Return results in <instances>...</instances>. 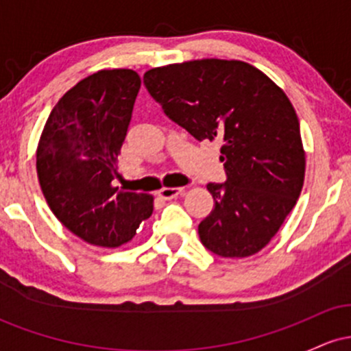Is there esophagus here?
Instances as JSON below:
<instances>
[{
    "label": "esophagus",
    "instance_id": "obj_1",
    "mask_svg": "<svg viewBox=\"0 0 351 351\" xmlns=\"http://www.w3.org/2000/svg\"><path fill=\"white\" fill-rule=\"evenodd\" d=\"M184 193V188H162L158 191V196L162 199H173L176 198V196L183 195Z\"/></svg>",
    "mask_w": 351,
    "mask_h": 351
}]
</instances>
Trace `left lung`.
<instances>
[{
  "mask_svg": "<svg viewBox=\"0 0 351 351\" xmlns=\"http://www.w3.org/2000/svg\"><path fill=\"white\" fill-rule=\"evenodd\" d=\"M143 82L173 122L196 140L223 142L228 180L209 183L215 208L198 226L221 257L254 256L299 199L305 150L295 108L263 71L243 60L198 59L155 67Z\"/></svg>",
  "mask_w": 351,
  "mask_h": 351,
  "instance_id": "left-lung-1",
  "label": "left lung"
}]
</instances>
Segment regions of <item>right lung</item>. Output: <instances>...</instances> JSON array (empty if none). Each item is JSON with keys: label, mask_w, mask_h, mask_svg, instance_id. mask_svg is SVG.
Instances as JSON below:
<instances>
[{"label": "right lung", "mask_w": 351, "mask_h": 351, "mask_svg": "<svg viewBox=\"0 0 351 351\" xmlns=\"http://www.w3.org/2000/svg\"><path fill=\"white\" fill-rule=\"evenodd\" d=\"M142 80L102 69L69 88L44 125L36 170L51 211L72 234L99 247L130 243L153 213V196L114 186Z\"/></svg>", "instance_id": "right-lung-1"}]
</instances>
